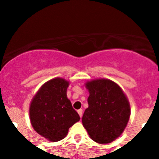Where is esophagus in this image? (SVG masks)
I'll return each instance as SVG.
<instances>
[{"label": "esophagus", "instance_id": "obj_1", "mask_svg": "<svg viewBox=\"0 0 159 159\" xmlns=\"http://www.w3.org/2000/svg\"><path fill=\"white\" fill-rule=\"evenodd\" d=\"M77 112H78V114L80 115V118H82V116H83V110H82V109H79V110L77 111Z\"/></svg>", "mask_w": 159, "mask_h": 159}]
</instances>
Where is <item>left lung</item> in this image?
Segmentation results:
<instances>
[{
    "label": "left lung",
    "mask_w": 159,
    "mask_h": 159,
    "mask_svg": "<svg viewBox=\"0 0 159 159\" xmlns=\"http://www.w3.org/2000/svg\"><path fill=\"white\" fill-rule=\"evenodd\" d=\"M85 85L89 96L88 107L82 118L84 128L96 143H111L123 133L129 121L128 99L121 88L110 80H94Z\"/></svg>",
    "instance_id": "obj_1"
}]
</instances>
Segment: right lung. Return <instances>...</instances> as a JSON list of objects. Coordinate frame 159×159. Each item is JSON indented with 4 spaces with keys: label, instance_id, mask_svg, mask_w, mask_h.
Wrapping results in <instances>:
<instances>
[{
    "label": "right lung",
    "instance_id": "obj_1",
    "mask_svg": "<svg viewBox=\"0 0 159 159\" xmlns=\"http://www.w3.org/2000/svg\"><path fill=\"white\" fill-rule=\"evenodd\" d=\"M69 82L55 78L42 85L30 104L32 126L38 134L51 142H58L67 135L68 129L80 117L67 97Z\"/></svg>",
    "mask_w": 159,
    "mask_h": 159
}]
</instances>
